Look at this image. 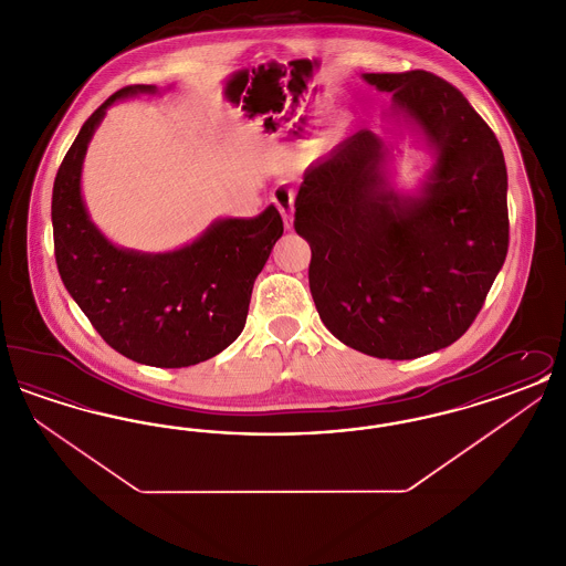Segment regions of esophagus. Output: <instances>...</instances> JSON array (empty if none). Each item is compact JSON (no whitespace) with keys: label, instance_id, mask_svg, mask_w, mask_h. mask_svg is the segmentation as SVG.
<instances>
[{"label":"esophagus","instance_id":"34e87169","mask_svg":"<svg viewBox=\"0 0 566 566\" xmlns=\"http://www.w3.org/2000/svg\"><path fill=\"white\" fill-rule=\"evenodd\" d=\"M273 203L277 206L280 214L284 218L286 229H291L293 220H295V195H293V190L280 187L273 192Z\"/></svg>","mask_w":566,"mask_h":566}]
</instances>
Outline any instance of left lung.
Masks as SVG:
<instances>
[{
    "label": "left lung",
    "instance_id": "8db88e82",
    "mask_svg": "<svg viewBox=\"0 0 566 566\" xmlns=\"http://www.w3.org/2000/svg\"><path fill=\"white\" fill-rule=\"evenodd\" d=\"M363 81L392 93L390 116L434 163L416 192H399L392 146L363 129L307 167L295 229L324 326L354 350L409 360L452 346L480 314L510 245L507 167L450 82L422 70Z\"/></svg>",
    "mask_w": 566,
    "mask_h": 566
}]
</instances>
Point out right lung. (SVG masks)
Returning <instances> with one entry per match:
<instances>
[{"label": "right lung", "instance_id": "add662e5", "mask_svg": "<svg viewBox=\"0 0 566 566\" xmlns=\"http://www.w3.org/2000/svg\"><path fill=\"white\" fill-rule=\"evenodd\" d=\"M155 93V84L125 86L82 125L54 178V259L67 293L108 346L135 363L178 369L212 358L240 337L254 280L284 222L270 206L254 218H218L197 240L169 252L109 242L82 199L84 155L112 104Z\"/></svg>", "mask_w": 566, "mask_h": 566}]
</instances>
